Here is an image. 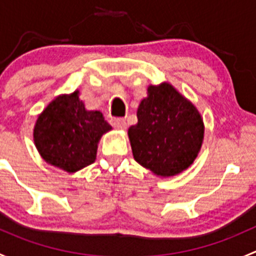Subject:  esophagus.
<instances>
[{
	"mask_svg": "<svg viewBox=\"0 0 256 256\" xmlns=\"http://www.w3.org/2000/svg\"><path fill=\"white\" fill-rule=\"evenodd\" d=\"M110 124H112L114 128H118V130H124V128H126V121L121 118H110Z\"/></svg>",
	"mask_w": 256,
	"mask_h": 256,
	"instance_id": "obj_1",
	"label": "esophagus"
}]
</instances>
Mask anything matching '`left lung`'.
I'll list each match as a JSON object with an SVG mask.
<instances>
[{
    "instance_id": "left-lung-1",
    "label": "left lung",
    "mask_w": 256,
    "mask_h": 256,
    "mask_svg": "<svg viewBox=\"0 0 256 256\" xmlns=\"http://www.w3.org/2000/svg\"><path fill=\"white\" fill-rule=\"evenodd\" d=\"M204 126L194 105L171 84L150 85L128 128L136 162L157 176L180 174L200 152Z\"/></svg>"
}]
</instances>
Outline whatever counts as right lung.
I'll use <instances>...</instances> for the list:
<instances>
[{"instance_id": "1", "label": "right lung", "mask_w": 256, "mask_h": 256, "mask_svg": "<svg viewBox=\"0 0 256 256\" xmlns=\"http://www.w3.org/2000/svg\"><path fill=\"white\" fill-rule=\"evenodd\" d=\"M112 130L100 112H88L79 92L60 95L40 115L34 144L46 162L66 172H76L96 158L98 142Z\"/></svg>"}]
</instances>
